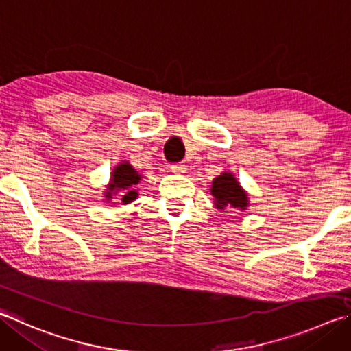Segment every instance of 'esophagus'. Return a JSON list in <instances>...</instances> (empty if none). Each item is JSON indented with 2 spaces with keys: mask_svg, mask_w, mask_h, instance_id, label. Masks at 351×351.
I'll use <instances>...</instances> for the list:
<instances>
[{
  "mask_svg": "<svg viewBox=\"0 0 351 351\" xmlns=\"http://www.w3.org/2000/svg\"><path fill=\"white\" fill-rule=\"evenodd\" d=\"M170 170L173 171V173H186L187 165L184 164V162H176V164H171L170 165Z\"/></svg>",
  "mask_w": 351,
  "mask_h": 351,
  "instance_id": "obj_1",
  "label": "esophagus"
}]
</instances>
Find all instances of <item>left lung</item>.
Wrapping results in <instances>:
<instances>
[{
  "mask_svg": "<svg viewBox=\"0 0 351 351\" xmlns=\"http://www.w3.org/2000/svg\"><path fill=\"white\" fill-rule=\"evenodd\" d=\"M210 192L215 197V207L219 210L230 207L242 212L248 207L247 192L239 186L237 178L228 173V171H224V173L215 178Z\"/></svg>",
  "mask_w": 351,
  "mask_h": 351,
  "instance_id": "1",
  "label": "left lung"
}]
</instances>
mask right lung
I'll use <instances>...</instances> for the list:
<instances>
[{"mask_svg": "<svg viewBox=\"0 0 351 351\" xmlns=\"http://www.w3.org/2000/svg\"><path fill=\"white\" fill-rule=\"evenodd\" d=\"M141 178L143 176L139 175L129 162L124 161V162L118 164L117 167H114V170L112 171V180H110L109 186H107V189H106L104 197L107 201H110L114 193L124 190V195H123V197H121L123 204H129L132 201H135L138 197V192L132 187L136 186V184L141 181Z\"/></svg>", "mask_w": 351, "mask_h": 351, "instance_id": "obj_1", "label": "right lung"}]
</instances>
